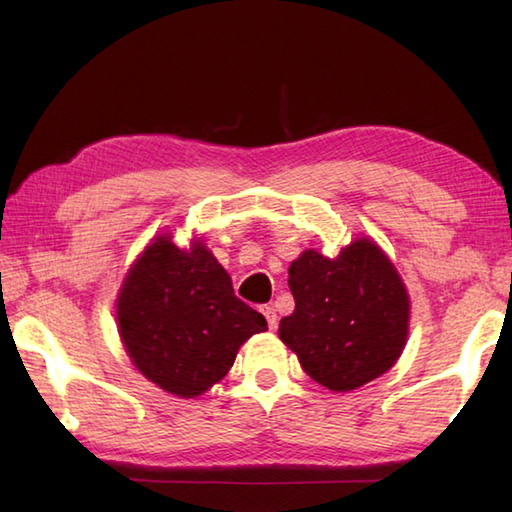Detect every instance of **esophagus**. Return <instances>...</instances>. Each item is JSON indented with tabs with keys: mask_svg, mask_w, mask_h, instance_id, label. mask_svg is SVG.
Here are the masks:
<instances>
[{
	"mask_svg": "<svg viewBox=\"0 0 512 512\" xmlns=\"http://www.w3.org/2000/svg\"><path fill=\"white\" fill-rule=\"evenodd\" d=\"M262 312H264V317L268 321V328L275 330L277 328V310L273 306H264Z\"/></svg>",
	"mask_w": 512,
	"mask_h": 512,
	"instance_id": "1",
	"label": "esophagus"
}]
</instances>
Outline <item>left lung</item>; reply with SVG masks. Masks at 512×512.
Listing matches in <instances>:
<instances>
[{"label": "left lung", "instance_id": "8db88e82", "mask_svg": "<svg viewBox=\"0 0 512 512\" xmlns=\"http://www.w3.org/2000/svg\"><path fill=\"white\" fill-rule=\"evenodd\" d=\"M295 312L279 339L312 380L352 391L396 365L409 334V292L374 239L358 237L336 257L314 248L288 268Z\"/></svg>", "mask_w": 512, "mask_h": 512}]
</instances>
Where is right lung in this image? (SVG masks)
I'll return each mask as SVG.
<instances>
[{
  "mask_svg": "<svg viewBox=\"0 0 512 512\" xmlns=\"http://www.w3.org/2000/svg\"><path fill=\"white\" fill-rule=\"evenodd\" d=\"M116 325L138 372L180 398L220 383L239 347L268 330L264 314L235 297L202 237L180 248L171 233L151 239L127 270Z\"/></svg>",
  "mask_w": 512,
  "mask_h": 512,
  "instance_id": "1",
  "label": "right lung"
}]
</instances>
